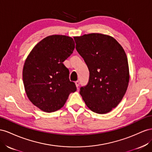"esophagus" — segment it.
<instances>
[{
	"mask_svg": "<svg viewBox=\"0 0 152 152\" xmlns=\"http://www.w3.org/2000/svg\"><path fill=\"white\" fill-rule=\"evenodd\" d=\"M75 85H76V87H77V89H78V88H79V85H80V82H79L78 81H76L75 82Z\"/></svg>",
	"mask_w": 152,
	"mask_h": 152,
	"instance_id": "esophagus-1",
	"label": "esophagus"
}]
</instances>
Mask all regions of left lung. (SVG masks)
<instances>
[{
	"label": "left lung",
	"instance_id": "8db88e82",
	"mask_svg": "<svg viewBox=\"0 0 152 152\" xmlns=\"http://www.w3.org/2000/svg\"><path fill=\"white\" fill-rule=\"evenodd\" d=\"M74 39L90 72L88 83L81 88L80 95L91 111L107 113L118 105L128 87L126 53L115 38L106 34H85Z\"/></svg>",
	"mask_w": 152,
	"mask_h": 152
}]
</instances>
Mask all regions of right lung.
<instances>
[{
	"label": "right lung",
	"mask_w": 152,
	"mask_h": 152,
	"mask_svg": "<svg viewBox=\"0 0 152 152\" xmlns=\"http://www.w3.org/2000/svg\"><path fill=\"white\" fill-rule=\"evenodd\" d=\"M73 39L52 35L33 48L23 69L25 93L30 101L46 113L60 110L76 86L69 80V71L63 62L75 50Z\"/></svg>",
	"instance_id": "add662e5"
}]
</instances>
